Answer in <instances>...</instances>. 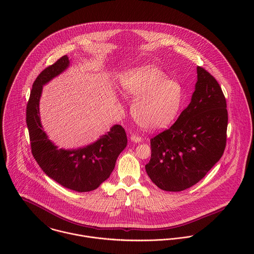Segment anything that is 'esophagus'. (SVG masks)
Here are the masks:
<instances>
[{
    "label": "esophagus",
    "mask_w": 254,
    "mask_h": 254,
    "mask_svg": "<svg viewBox=\"0 0 254 254\" xmlns=\"http://www.w3.org/2000/svg\"><path fill=\"white\" fill-rule=\"evenodd\" d=\"M130 140H131V142H134V143H141L143 141V139L140 136H137L134 134H132L130 136Z\"/></svg>",
    "instance_id": "esophagus-1"
}]
</instances>
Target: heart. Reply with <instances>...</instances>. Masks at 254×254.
<instances>
[{
  "instance_id": "1",
  "label": "heart",
  "mask_w": 254,
  "mask_h": 254,
  "mask_svg": "<svg viewBox=\"0 0 254 254\" xmlns=\"http://www.w3.org/2000/svg\"><path fill=\"white\" fill-rule=\"evenodd\" d=\"M120 80L123 92L137 98L132 106V115L140 125L159 129L175 119L183 101L180 83L167 80L164 73L152 65L129 69Z\"/></svg>"
}]
</instances>
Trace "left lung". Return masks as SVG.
<instances>
[{
    "label": "left lung",
    "mask_w": 254,
    "mask_h": 254,
    "mask_svg": "<svg viewBox=\"0 0 254 254\" xmlns=\"http://www.w3.org/2000/svg\"><path fill=\"white\" fill-rule=\"evenodd\" d=\"M190 105L176 122L150 140L145 171L167 191H181L200 181L223 155L228 126L224 94L216 79L197 66Z\"/></svg>",
    "instance_id": "obj_1"
}]
</instances>
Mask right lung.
<instances>
[{
	"label": "right lung",
	"instance_id": "add662e5",
	"mask_svg": "<svg viewBox=\"0 0 254 254\" xmlns=\"http://www.w3.org/2000/svg\"><path fill=\"white\" fill-rule=\"evenodd\" d=\"M70 61L64 56L38 75L26 108V123L32 154L42 170L66 189L84 192L94 190L109 179L116 159L127 145L125 130L113 125L96 142L78 148H59L44 131L39 104L43 86L68 68Z\"/></svg>",
	"mask_w": 254,
	"mask_h": 254
}]
</instances>
